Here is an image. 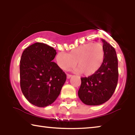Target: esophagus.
<instances>
[{"label":"esophagus","instance_id":"esophagus-1","mask_svg":"<svg viewBox=\"0 0 135 135\" xmlns=\"http://www.w3.org/2000/svg\"><path fill=\"white\" fill-rule=\"evenodd\" d=\"M71 77H72V76H71V75H70V74H67V79H70Z\"/></svg>","mask_w":135,"mask_h":135}]
</instances>
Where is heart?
I'll list each match as a JSON object with an SVG mask.
<instances>
[{
    "label": "heart",
    "mask_w": 135,
    "mask_h": 135,
    "mask_svg": "<svg viewBox=\"0 0 135 135\" xmlns=\"http://www.w3.org/2000/svg\"><path fill=\"white\" fill-rule=\"evenodd\" d=\"M103 46L99 43H90L79 46L72 49L69 54L59 52L56 62L62 70H67L76 64V73L84 76H90L96 73L102 65L104 59Z\"/></svg>",
    "instance_id": "obj_1"
}]
</instances>
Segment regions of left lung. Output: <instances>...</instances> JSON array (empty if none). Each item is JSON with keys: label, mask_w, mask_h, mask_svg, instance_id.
Here are the masks:
<instances>
[{"label": "left lung", "mask_w": 135, "mask_h": 135, "mask_svg": "<svg viewBox=\"0 0 135 135\" xmlns=\"http://www.w3.org/2000/svg\"><path fill=\"white\" fill-rule=\"evenodd\" d=\"M104 59L99 69L88 77H81L79 97L84 104L99 105L108 100L117 87L118 60L115 49L104 39Z\"/></svg>", "instance_id": "obj_1"}]
</instances>
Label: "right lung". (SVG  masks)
<instances>
[{"label":"right lung","mask_w":135,"mask_h":135,"mask_svg":"<svg viewBox=\"0 0 135 135\" xmlns=\"http://www.w3.org/2000/svg\"><path fill=\"white\" fill-rule=\"evenodd\" d=\"M53 47L35 43L24 50L20 60V86L26 99L34 105L45 107L58 97L65 83V73L52 61Z\"/></svg>","instance_id":"add662e5"}]
</instances>
